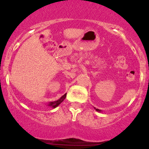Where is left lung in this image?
Masks as SVG:
<instances>
[{"label": "left lung", "mask_w": 149, "mask_h": 149, "mask_svg": "<svg viewBox=\"0 0 149 149\" xmlns=\"http://www.w3.org/2000/svg\"><path fill=\"white\" fill-rule=\"evenodd\" d=\"M96 110H97V111H98V112H100V109H96Z\"/></svg>", "instance_id": "obj_1"}]
</instances>
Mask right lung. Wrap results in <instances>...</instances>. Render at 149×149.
I'll return each instance as SVG.
<instances>
[{
	"instance_id": "1",
	"label": "right lung",
	"mask_w": 149,
	"mask_h": 149,
	"mask_svg": "<svg viewBox=\"0 0 149 149\" xmlns=\"http://www.w3.org/2000/svg\"><path fill=\"white\" fill-rule=\"evenodd\" d=\"M65 97H66V94H64L63 96H62V97H61L59 100H57V101L51 102H49V104H48V106L52 107V108H55L56 107H58L61 102H63V100L65 99Z\"/></svg>"
}]
</instances>
